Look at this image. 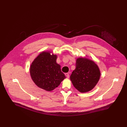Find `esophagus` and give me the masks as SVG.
Masks as SVG:
<instances>
[{"instance_id":"1","label":"esophagus","mask_w":127,"mask_h":127,"mask_svg":"<svg viewBox=\"0 0 127 127\" xmlns=\"http://www.w3.org/2000/svg\"><path fill=\"white\" fill-rule=\"evenodd\" d=\"M65 75H66V76L67 78H69V74H68V73H65Z\"/></svg>"}]
</instances>
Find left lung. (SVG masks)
Listing matches in <instances>:
<instances>
[{
    "label": "left lung",
    "mask_w": 127,
    "mask_h": 127,
    "mask_svg": "<svg viewBox=\"0 0 127 127\" xmlns=\"http://www.w3.org/2000/svg\"><path fill=\"white\" fill-rule=\"evenodd\" d=\"M100 76L98 66L92 60L85 57L77 59L76 68L70 79L74 87L81 93L91 91L97 85Z\"/></svg>",
    "instance_id": "8db88e82"
}]
</instances>
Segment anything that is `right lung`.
Masks as SVG:
<instances>
[{"label": "right lung", "instance_id": "1", "mask_svg": "<svg viewBox=\"0 0 127 127\" xmlns=\"http://www.w3.org/2000/svg\"><path fill=\"white\" fill-rule=\"evenodd\" d=\"M57 57L50 51H42L32 62L30 76L39 88L48 91H53L66 78L61 70V65L56 62Z\"/></svg>", "mask_w": 127, "mask_h": 127}]
</instances>
